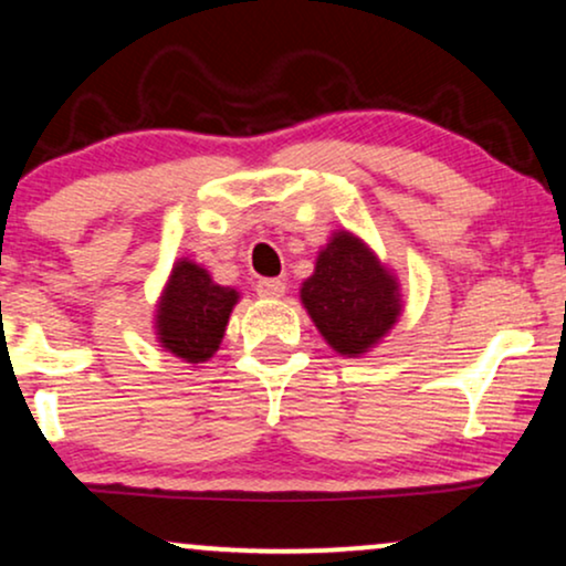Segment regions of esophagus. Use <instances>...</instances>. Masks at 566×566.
I'll return each mask as SVG.
<instances>
[{
    "instance_id": "1",
    "label": "esophagus",
    "mask_w": 566,
    "mask_h": 566,
    "mask_svg": "<svg viewBox=\"0 0 566 566\" xmlns=\"http://www.w3.org/2000/svg\"><path fill=\"white\" fill-rule=\"evenodd\" d=\"M284 290H287V284H284L282 279H261V282L255 284V292L266 300H279L284 295Z\"/></svg>"
}]
</instances>
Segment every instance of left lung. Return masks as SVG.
Returning a JSON list of instances; mask_svg holds the SVG:
<instances>
[{
	"label": "left lung",
	"mask_w": 566,
	"mask_h": 566,
	"mask_svg": "<svg viewBox=\"0 0 566 566\" xmlns=\"http://www.w3.org/2000/svg\"><path fill=\"white\" fill-rule=\"evenodd\" d=\"M307 316L339 355L360 357L389 334L402 313L397 276L353 232L332 234L316 271L300 287Z\"/></svg>",
	"instance_id": "obj_1"
}]
</instances>
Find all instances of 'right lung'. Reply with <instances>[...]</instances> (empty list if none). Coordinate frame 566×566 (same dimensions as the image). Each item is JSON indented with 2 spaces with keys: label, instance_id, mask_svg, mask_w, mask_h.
Listing matches in <instances>:
<instances>
[{
  "label": "right lung",
  "instance_id": "add662e5",
  "mask_svg": "<svg viewBox=\"0 0 566 566\" xmlns=\"http://www.w3.org/2000/svg\"><path fill=\"white\" fill-rule=\"evenodd\" d=\"M238 300V290L221 287L203 266L180 259L156 305V339L175 357L206 363L219 349Z\"/></svg>",
  "mask_w": 566,
  "mask_h": 566
}]
</instances>
